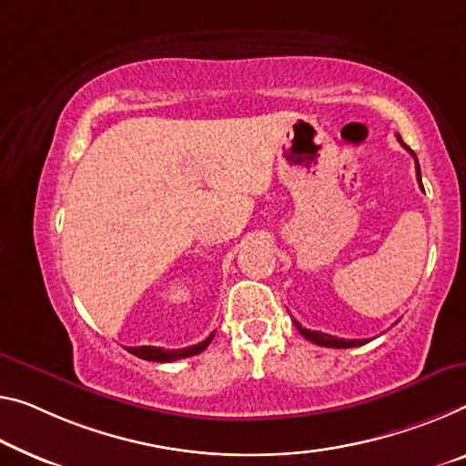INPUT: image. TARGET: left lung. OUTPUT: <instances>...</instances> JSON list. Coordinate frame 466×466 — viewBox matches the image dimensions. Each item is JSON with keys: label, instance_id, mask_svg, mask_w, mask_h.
Wrapping results in <instances>:
<instances>
[{"label": "left lung", "instance_id": "8db88e82", "mask_svg": "<svg viewBox=\"0 0 466 466\" xmlns=\"http://www.w3.org/2000/svg\"><path fill=\"white\" fill-rule=\"evenodd\" d=\"M398 139H400V137H398ZM400 143H402V146L408 149V146H406V143H404L402 139H400ZM408 152H410V154L414 156L412 149H408ZM414 162H417V181H419V185H420V189H423V181H420V168H419L417 156H414ZM296 327H298V331L302 333L308 341L317 343V346H323V348H356V346H362V343H367V339H343V338H335V335H329V333L310 331V329H304L302 325H299L298 320H296Z\"/></svg>", "mask_w": 466, "mask_h": 466}]
</instances>
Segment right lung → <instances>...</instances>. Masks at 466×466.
Returning <instances> with one entry per match:
<instances>
[{
    "mask_svg": "<svg viewBox=\"0 0 466 466\" xmlns=\"http://www.w3.org/2000/svg\"><path fill=\"white\" fill-rule=\"evenodd\" d=\"M214 333H210L202 343L198 346H189V348H181V350H164V348H156V346H139V348H128V352L143 358V360H152V362H173V360H181V358H189L202 352V350L208 348V343L212 341Z\"/></svg>",
    "mask_w": 466,
    "mask_h": 466,
    "instance_id": "right-lung-1",
    "label": "right lung"
}]
</instances>
